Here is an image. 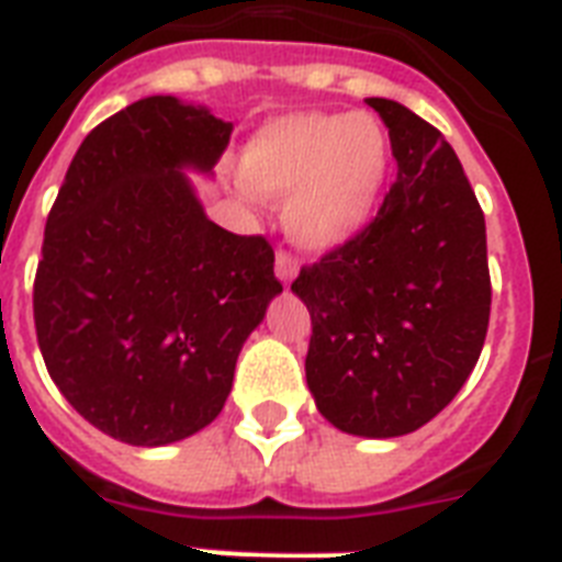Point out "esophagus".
Masks as SVG:
<instances>
[{
  "label": "esophagus",
  "instance_id": "34e87169",
  "mask_svg": "<svg viewBox=\"0 0 562 562\" xmlns=\"http://www.w3.org/2000/svg\"><path fill=\"white\" fill-rule=\"evenodd\" d=\"M276 276H278V281H281V284L290 286L292 281H295V276H299V261H295L290 252H281V249H278Z\"/></svg>",
  "mask_w": 562,
  "mask_h": 562
}]
</instances>
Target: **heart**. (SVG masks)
<instances>
[{"mask_svg": "<svg viewBox=\"0 0 562 562\" xmlns=\"http://www.w3.org/2000/svg\"><path fill=\"white\" fill-rule=\"evenodd\" d=\"M238 175L247 194L284 201V232L295 247L333 252L379 215L393 140L382 120L364 111H292L249 137Z\"/></svg>", "mask_w": 562, "mask_h": 562, "instance_id": "b5f03b06", "label": "heart"}]
</instances>
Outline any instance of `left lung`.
I'll list each match as a JSON object with an SVG mask.
<instances>
[{"label":"left lung","instance_id":"obj_1","mask_svg":"<svg viewBox=\"0 0 562 562\" xmlns=\"http://www.w3.org/2000/svg\"><path fill=\"white\" fill-rule=\"evenodd\" d=\"M398 164L373 224L304 267L307 387L333 428L414 434L474 370L491 315L485 215L453 148L396 100L370 97Z\"/></svg>","mask_w":562,"mask_h":562}]
</instances>
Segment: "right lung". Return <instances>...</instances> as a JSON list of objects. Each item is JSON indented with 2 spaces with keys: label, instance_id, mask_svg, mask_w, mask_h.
I'll use <instances>...</instances> for the list:
<instances>
[{
  "label": "right lung",
  "instance_id": "add662e5",
  "mask_svg": "<svg viewBox=\"0 0 562 562\" xmlns=\"http://www.w3.org/2000/svg\"><path fill=\"white\" fill-rule=\"evenodd\" d=\"M229 134L206 105L143 97L82 140L45 224L42 359L74 411L125 445L206 428L284 290L270 244L212 224L189 178L215 175Z\"/></svg>",
  "mask_w": 562,
  "mask_h": 562
}]
</instances>
